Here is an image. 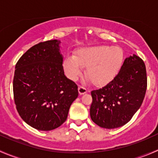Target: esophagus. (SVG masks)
<instances>
[{"mask_svg": "<svg viewBox=\"0 0 158 158\" xmlns=\"http://www.w3.org/2000/svg\"><path fill=\"white\" fill-rule=\"evenodd\" d=\"M78 90H79V93L80 94V95H83V94L86 93V92H88L87 89L83 86H79V89H78Z\"/></svg>", "mask_w": 158, "mask_h": 158, "instance_id": "34e87169", "label": "esophagus"}]
</instances>
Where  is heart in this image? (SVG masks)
<instances>
[{
    "label": "heart",
    "mask_w": 158,
    "mask_h": 158,
    "mask_svg": "<svg viewBox=\"0 0 158 158\" xmlns=\"http://www.w3.org/2000/svg\"><path fill=\"white\" fill-rule=\"evenodd\" d=\"M124 57V52L120 47H87L78 50L74 56L66 57L63 67L72 80H76L82 75L83 67H87V79L94 85H103L116 76L123 63Z\"/></svg>",
    "instance_id": "1"
}]
</instances>
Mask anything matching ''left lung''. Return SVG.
<instances>
[{
    "label": "left lung",
    "mask_w": 158,
    "mask_h": 158,
    "mask_svg": "<svg viewBox=\"0 0 158 158\" xmlns=\"http://www.w3.org/2000/svg\"><path fill=\"white\" fill-rule=\"evenodd\" d=\"M146 89L145 64L134 54L125 59L119 73L106 86L91 92V118L103 128L123 126L141 107Z\"/></svg>",
    "instance_id": "obj_1"
}]
</instances>
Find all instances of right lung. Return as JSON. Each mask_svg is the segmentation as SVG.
I'll return each mask as SVG.
<instances>
[{
	"label": "right lung",
	"mask_w": 158,
	"mask_h": 158,
	"mask_svg": "<svg viewBox=\"0 0 158 158\" xmlns=\"http://www.w3.org/2000/svg\"><path fill=\"white\" fill-rule=\"evenodd\" d=\"M60 41H45L30 48L15 66L13 90L21 118L40 131H51L66 122L78 86L64 75Z\"/></svg>",
	"instance_id": "add662e5"
}]
</instances>
